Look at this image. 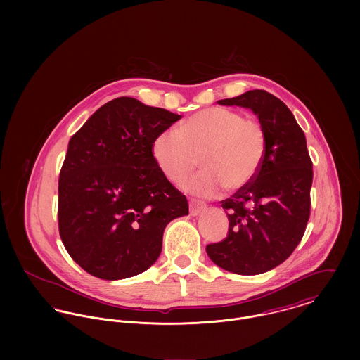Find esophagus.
Instances as JSON below:
<instances>
[{"instance_id": "1", "label": "esophagus", "mask_w": 360, "mask_h": 360, "mask_svg": "<svg viewBox=\"0 0 360 360\" xmlns=\"http://www.w3.org/2000/svg\"><path fill=\"white\" fill-rule=\"evenodd\" d=\"M205 207V202H201V201H197V200H191V201H190V213H191L193 216L200 214Z\"/></svg>"}]
</instances>
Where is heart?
I'll use <instances>...</instances> for the list:
<instances>
[{
    "label": "heart",
    "mask_w": 360,
    "mask_h": 360,
    "mask_svg": "<svg viewBox=\"0 0 360 360\" xmlns=\"http://www.w3.org/2000/svg\"><path fill=\"white\" fill-rule=\"evenodd\" d=\"M267 134L262 123L229 108H206L191 115L179 129L160 131L153 156L173 183H183L200 163L204 167L186 188L200 197H213L224 187L238 191L250 186L262 169Z\"/></svg>",
    "instance_id": "heart-1"
}]
</instances>
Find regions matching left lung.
I'll list each match as a JSON object with an SVG mask.
<instances>
[{"mask_svg":"<svg viewBox=\"0 0 360 360\" xmlns=\"http://www.w3.org/2000/svg\"><path fill=\"white\" fill-rule=\"evenodd\" d=\"M217 103L251 108L266 130L267 151L255 180L221 201L230 220L229 234L206 245V252L227 271L260 274L283 263L304 237L313 163L302 129L273 94L251 90Z\"/></svg>","mask_w":360,"mask_h":360,"instance_id":"obj_1","label":"left lung"}]
</instances>
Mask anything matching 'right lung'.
<instances>
[{
	"instance_id": "obj_1",
	"label": "right lung",
	"mask_w": 360,
	"mask_h": 360,
	"mask_svg": "<svg viewBox=\"0 0 360 360\" xmlns=\"http://www.w3.org/2000/svg\"><path fill=\"white\" fill-rule=\"evenodd\" d=\"M181 116L120 97L72 136L58 183V229L72 259L103 280L146 271L188 202L160 172L155 137Z\"/></svg>"
}]
</instances>
